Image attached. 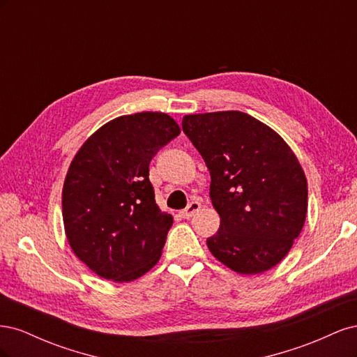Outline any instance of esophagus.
Wrapping results in <instances>:
<instances>
[{
  "label": "esophagus",
  "instance_id": "34e87169",
  "mask_svg": "<svg viewBox=\"0 0 357 357\" xmlns=\"http://www.w3.org/2000/svg\"><path fill=\"white\" fill-rule=\"evenodd\" d=\"M199 208H201V202H198V201H192L185 210H181V211H180V214H181V218H183V219H189V218H192V215L195 214L197 211H199Z\"/></svg>",
  "mask_w": 357,
  "mask_h": 357
}]
</instances>
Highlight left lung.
I'll list each match as a JSON object with an SVG mask.
<instances>
[{
	"label": "left lung",
	"instance_id": "obj_1",
	"mask_svg": "<svg viewBox=\"0 0 357 357\" xmlns=\"http://www.w3.org/2000/svg\"><path fill=\"white\" fill-rule=\"evenodd\" d=\"M183 132L207 165L220 228L213 256L238 274L268 271L289 253L305 223L308 188L299 162L271 128L241 112L183 117Z\"/></svg>",
	"mask_w": 357,
	"mask_h": 357
}]
</instances>
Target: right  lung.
Returning a JSON list of instances; mask_svg holds the SVG:
<instances>
[{
  "label": "right lung",
  "mask_w": 357,
  "mask_h": 357,
  "mask_svg": "<svg viewBox=\"0 0 357 357\" xmlns=\"http://www.w3.org/2000/svg\"><path fill=\"white\" fill-rule=\"evenodd\" d=\"M180 134L165 113L116 117L80 147L62 189V218L74 255L95 274L132 282L159 261L172 215L162 213L150 160Z\"/></svg>",
  "instance_id": "obj_1"
}]
</instances>
